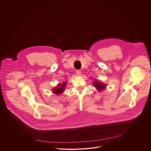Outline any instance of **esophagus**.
<instances>
[{
  "label": "esophagus",
  "mask_w": 151,
  "mask_h": 151,
  "mask_svg": "<svg viewBox=\"0 0 151 151\" xmlns=\"http://www.w3.org/2000/svg\"><path fill=\"white\" fill-rule=\"evenodd\" d=\"M76 75H77L78 76H80V75H81V72L80 70H76Z\"/></svg>",
  "instance_id": "34e87169"
}]
</instances>
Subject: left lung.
I'll return each instance as SVG.
<instances>
[{
	"label": "left lung",
	"mask_w": 151,
	"mask_h": 151,
	"mask_svg": "<svg viewBox=\"0 0 151 151\" xmlns=\"http://www.w3.org/2000/svg\"><path fill=\"white\" fill-rule=\"evenodd\" d=\"M93 84L94 86L96 87L98 91H103L106 88V86L104 84L98 81H94Z\"/></svg>",
	"instance_id": "left-lung-1"
}]
</instances>
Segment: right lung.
I'll list each match as a JSON object with an SVG mask.
<instances>
[{
	"instance_id": "add662e5",
	"label": "right lung",
	"mask_w": 151,
	"mask_h": 151,
	"mask_svg": "<svg viewBox=\"0 0 151 151\" xmlns=\"http://www.w3.org/2000/svg\"><path fill=\"white\" fill-rule=\"evenodd\" d=\"M67 85L66 83H64L62 84H59L57 87H55L53 90L52 92L56 94H60L65 91V86Z\"/></svg>"
}]
</instances>
